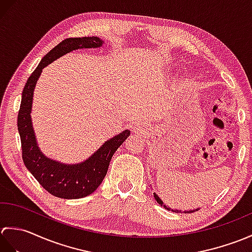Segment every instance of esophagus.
I'll use <instances>...</instances> for the list:
<instances>
[{
    "label": "esophagus",
    "instance_id": "esophagus-1",
    "mask_svg": "<svg viewBox=\"0 0 252 252\" xmlns=\"http://www.w3.org/2000/svg\"><path fill=\"white\" fill-rule=\"evenodd\" d=\"M132 132H134V133H137V134H143L144 132L146 131V126L144 125V123H142V122H136V123H134V125L132 126Z\"/></svg>",
    "mask_w": 252,
    "mask_h": 252
}]
</instances>
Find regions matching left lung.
I'll list each match as a JSON object with an SVG mask.
<instances>
[{
    "label": "left lung",
    "mask_w": 252,
    "mask_h": 252,
    "mask_svg": "<svg viewBox=\"0 0 252 252\" xmlns=\"http://www.w3.org/2000/svg\"><path fill=\"white\" fill-rule=\"evenodd\" d=\"M154 197H155V199H156V200H157V202L159 203V205H161V206H163V208H165V209H168V210H171V208H168L167 206H164V205H163V202H162V200H161V199H160V198H159V197H158V196H157L156 194H154ZM197 210H198V209H196V211H197ZM172 211H173V212H178V213H179V212H180V213H182V211H180V210H172ZM194 211H195V210H190V211H184V212H194Z\"/></svg>",
    "instance_id": "8db88e82"
}]
</instances>
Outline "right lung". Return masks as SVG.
Here are the masks:
<instances>
[{
  "label": "right lung",
  "instance_id": "obj_1",
  "mask_svg": "<svg viewBox=\"0 0 252 252\" xmlns=\"http://www.w3.org/2000/svg\"><path fill=\"white\" fill-rule=\"evenodd\" d=\"M103 44L99 37H68L57 44L42 58L35 70L31 73L23 91L20 108L17 117V126L21 142L23 161L31 174L53 196L63 199H78L87 197L97 189L103 182L112 155L120 147L127 136L129 130L107 141L93 156L79 164H63L45 157L36 145L35 136L31 123L32 97L35 83L42 69L58 57L73 50L99 47Z\"/></svg>",
  "mask_w": 252,
  "mask_h": 252
}]
</instances>
